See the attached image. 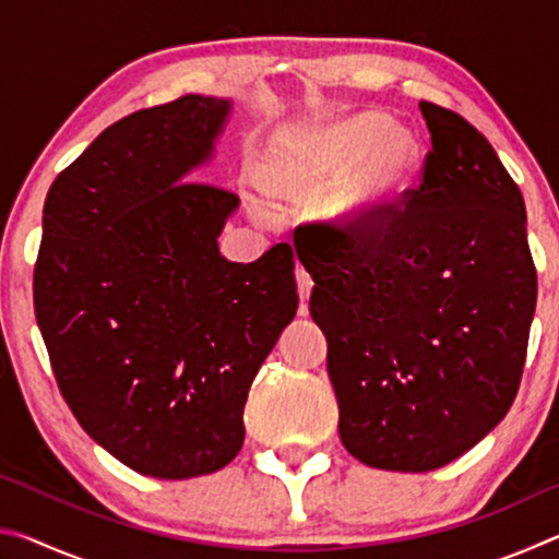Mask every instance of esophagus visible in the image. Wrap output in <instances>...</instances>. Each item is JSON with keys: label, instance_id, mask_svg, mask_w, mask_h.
<instances>
[{"label": "esophagus", "instance_id": "34e87169", "mask_svg": "<svg viewBox=\"0 0 559 559\" xmlns=\"http://www.w3.org/2000/svg\"><path fill=\"white\" fill-rule=\"evenodd\" d=\"M296 283H298V296H300V313L306 316V300L310 298V290H313V278H310V273L302 269V266H298L296 269Z\"/></svg>", "mask_w": 559, "mask_h": 559}]
</instances>
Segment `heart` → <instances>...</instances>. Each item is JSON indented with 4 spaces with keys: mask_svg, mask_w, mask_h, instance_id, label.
<instances>
[{
    "mask_svg": "<svg viewBox=\"0 0 559 559\" xmlns=\"http://www.w3.org/2000/svg\"><path fill=\"white\" fill-rule=\"evenodd\" d=\"M419 138L392 128L380 112H357L302 138L293 153L273 159L263 192L298 204L330 192L325 224L340 239H365L392 222L421 169Z\"/></svg>",
    "mask_w": 559,
    "mask_h": 559,
    "instance_id": "1",
    "label": "heart"
}]
</instances>
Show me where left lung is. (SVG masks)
Listing matches in <instances>:
<instances>
[{
    "label": "left lung",
    "instance_id": "left-lung-1",
    "mask_svg": "<svg viewBox=\"0 0 559 559\" xmlns=\"http://www.w3.org/2000/svg\"><path fill=\"white\" fill-rule=\"evenodd\" d=\"M419 108L431 150L404 210L365 239L308 224L296 243L343 447L402 473L447 466L503 421L537 300L513 177L459 112Z\"/></svg>",
    "mask_w": 559,
    "mask_h": 559
}]
</instances>
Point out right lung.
Instances as JSON below:
<instances>
[{
	"mask_svg": "<svg viewBox=\"0 0 559 559\" xmlns=\"http://www.w3.org/2000/svg\"><path fill=\"white\" fill-rule=\"evenodd\" d=\"M229 116V98L194 93L132 112L46 194L34 310L56 382L143 476H204L241 451L249 386L298 310L290 246L224 259L239 197L189 182Z\"/></svg>",
	"mask_w": 559,
	"mask_h": 559,
	"instance_id": "obj_1",
	"label": "right lung"
}]
</instances>
